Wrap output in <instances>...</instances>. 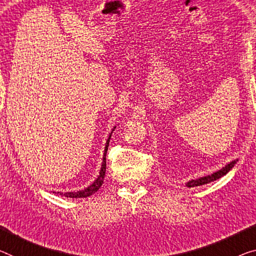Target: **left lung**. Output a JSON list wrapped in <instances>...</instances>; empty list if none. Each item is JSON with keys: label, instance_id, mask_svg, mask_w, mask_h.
<instances>
[{"label": "left lung", "instance_id": "left-lung-1", "mask_svg": "<svg viewBox=\"0 0 256 256\" xmlns=\"http://www.w3.org/2000/svg\"><path fill=\"white\" fill-rule=\"evenodd\" d=\"M236 162H237V161L234 160V161H232V162L228 164L226 167H223V168L221 169V170L216 172H214V174H212V175L205 176V178H198V180H190V182H188V183L186 184V186H188V188L199 186H204V184L210 183V182H213V180H218L220 178H222V176L226 175V172H229L230 169L234 166V164H236Z\"/></svg>", "mask_w": 256, "mask_h": 256}]
</instances>
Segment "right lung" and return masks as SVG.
I'll use <instances>...</instances> for the list:
<instances>
[{
	"instance_id": "right-lung-1",
	"label": "right lung",
	"mask_w": 256,
	"mask_h": 256,
	"mask_svg": "<svg viewBox=\"0 0 256 256\" xmlns=\"http://www.w3.org/2000/svg\"><path fill=\"white\" fill-rule=\"evenodd\" d=\"M110 138H111V135L108 136V142H106L103 164H102L100 172V176H98L97 180L92 184V186L86 188L84 190H80V191H76V192H66V194H64L65 196H68V198H86V196H92V194H95L98 188L102 186V184H103V182H104V176H105V172H106V152H108V148ZM58 194H62V192H58Z\"/></svg>"
}]
</instances>
